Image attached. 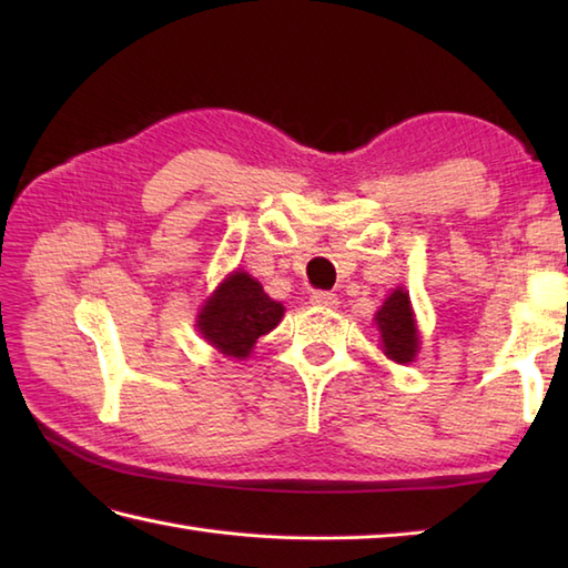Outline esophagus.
I'll return each instance as SVG.
<instances>
[{"mask_svg": "<svg viewBox=\"0 0 568 568\" xmlns=\"http://www.w3.org/2000/svg\"><path fill=\"white\" fill-rule=\"evenodd\" d=\"M310 303L317 305V307H336V303H339V297H336L329 291H315V293L310 295Z\"/></svg>", "mask_w": 568, "mask_h": 568, "instance_id": "obj_1", "label": "esophagus"}]
</instances>
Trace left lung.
<instances>
[{
	"instance_id": "left-lung-1",
	"label": "left lung",
	"mask_w": 568,
	"mask_h": 568,
	"mask_svg": "<svg viewBox=\"0 0 568 568\" xmlns=\"http://www.w3.org/2000/svg\"><path fill=\"white\" fill-rule=\"evenodd\" d=\"M376 324L381 329V339L385 356L397 361V364H409L417 354V327L413 310H409V297L405 291H395L385 305L378 310Z\"/></svg>"
}]
</instances>
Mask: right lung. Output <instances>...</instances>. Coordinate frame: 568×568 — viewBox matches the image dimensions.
<instances>
[{"instance_id": "add662e5", "label": "right lung", "mask_w": 568, "mask_h": 568, "mask_svg": "<svg viewBox=\"0 0 568 568\" xmlns=\"http://www.w3.org/2000/svg\"><path fill=\"white\" fill-rule=\"evenodd\" d=\"M281 317L283 305L265 295L258 281L236 271L202 307L197 327L222 354L244 358L258 336L268 334Z\"/></svg>"}]
</instances>
